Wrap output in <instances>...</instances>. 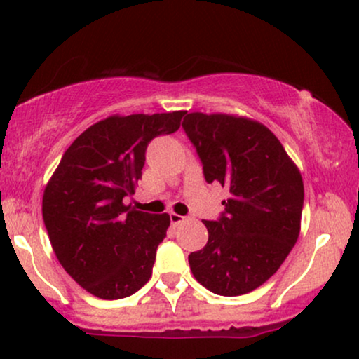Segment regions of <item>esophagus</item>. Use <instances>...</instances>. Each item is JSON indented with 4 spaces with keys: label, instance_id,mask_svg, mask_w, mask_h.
<instances>
[{
    "label": "esophagus",
    "instance_id": "obj_1",
    "mask_svg": "<svg viewBox=\"0 0 359 359\" xmlns=\"http://www.w3.org/2000/svg\"><path fill=\"white\" fill-rule=\"evenodd\" d=\"M185 220H187V217H182V215H179V213H174V212L170 213V224L172 225H180Z\"/></svg>",
    "mask_w": 359,
    "mask_h": 359
}]
</instances>
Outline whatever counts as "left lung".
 Instances as JSON below:
<instances>
[{"label": "left lung", "mask_w": 359, "mask_h": 359, "mask_svg": "<svg viewBox=\"0 0 359 359\" xmlns=\"http://www.w3.org/2000/svg\"><path fill=\"white\" fill-rule=\"evenodd\" d=\"M182 127L207 182L230 192L220 219L203 222L208 242L189 255L190 270L222 297L253 292L280 269L300 235V170L276 135L257 121L190 112Z\"/></svg>", "instance_id": "8db88e82"}]
</instances>
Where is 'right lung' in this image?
<instances>
[{"label": "right lung", "mask_w": 359, "mask_h": 359, "mask_svg": "<svg viewBox=\"0 0 359 359\" xmlns=\"http://www.w3.org/2000/svg\"><path fill=\"white\" fill-rule=\"evenodd\" d=\"M185 111L111 116L86 129L44 189L43 220L59 263L102 300L130 297L152 275L169 213L126 205L154 137L180 127Z\"/></svg>", "instance_id": "add662e5"}]
</instances>
